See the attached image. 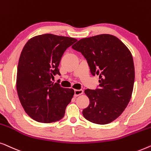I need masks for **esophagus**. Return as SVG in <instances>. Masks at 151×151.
<instances>
[{
  "instance_id": "esophagus-1",
  "label": "esophagus",
  "mask_w": 151,
  "mask_h": 151,
  "mask_svg": "<svg viewBox=\"0 0 151 151\" xmlns=\"http://www.w3.org/2000/svg\"><path fill=\"white\" fill-rule=\"evenodd\" d=\"M83 93V90H75V96H78L79 95L82 94Z\"/></svg>"
}]
</instances>
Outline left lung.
<instances>
[{"mask_svg":"<svg viewBox=\"0 0 151 151\" xmlns=\"http://www.w3.org/2000/svg\"><path fill=\"white\" fill-rule=\"evenodd\" d=\"M72 48L81 52L92 75L100 79L99 88L85 90L90 104L83 115L95 124L111 122L124 111L132 95L135 68L130 50L109 34L83 38Z\"/></svg>","mask_w":151,"mask_h":151,"instance_id":"1","label":"left lung"}]
</instances>
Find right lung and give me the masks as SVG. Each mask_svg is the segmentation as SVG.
<instances>
[{
	"instance_id": "obj_1",
	"label": "right lung",
	"mask_w": 151,
	"mask_h": 151,
	"mask_svg": "<svg viewBox=\"0 0 151 151\" xmlns=\"http://www.w3.org/2000/svg\"><path fill=\"white\" fill-rule=\"evenodd\" d=\"M73 37L46 33L31 38L21 52L17 68L16 89L21 105L34 120L52 123L61 120L75 94L51 78L60 75L58 66Z\"/></svg>"
}]
</instances>
